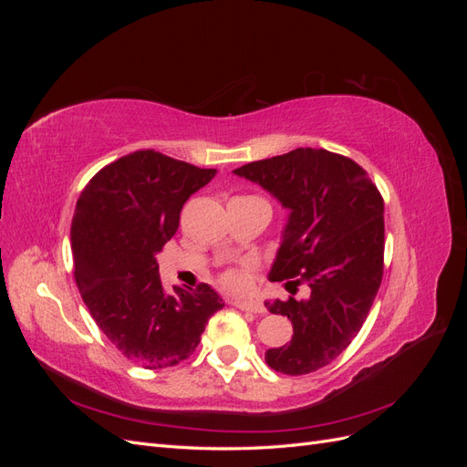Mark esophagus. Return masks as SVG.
Returning <instances> with one entry per match:
<instances>
[{
    "label": "esophagus",
    "mask_w": 467,
    "mask_h": 467,
    "mask_svg": "<svg viewBox=\"0 0 467 467\" xmlns=\"http://www.w3.org/2000/svg\"><path fill=\"white\" fill-rule=\"evenodd\" d=\"M235 307L244 309V312H253V314H265L266 309L259 298H245V300H234L232 302Z\"/></svg>",
    "instance_id": "obj_1"
}]
</instances>
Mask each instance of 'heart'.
Instances as JSON below:
<instances>
[{"mask_svg":"<svg viewBox=\"0 0 467 467\" xmlns=\"http://www.w3.org/2000/svg\"><path fill=\"white\" fill-rule=\"evenodd\" d=\"M223 282H225V285H228V286H237V285H239V276H237V275H225V276H223Z\"/></svg>","mask_w":467,"mask_h":467,"instance_id":"1","label":"heart"}]
</instances>
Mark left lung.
Returning <instances> with one entry per match:
<instances>
[{
	"label": "left lung",
	"instance_id": "obj_1",
	"mask_svg": "<svg viewBox=\"0 0 467 467\" xmlns=\"http://www.w3.org/2000/svg\"><path fill=\"white\" fill-rule=\"evenodd\" d=\"M290 210L268 278L306 282V300L265 302L292 321V341L268 348L273 370L302 376L331 364L368 316L384 275V199L345 155L298 148L237 167Z\"/></svg>",
	"mask_w": 467,
	"mask_h": 467
}]
</instances>
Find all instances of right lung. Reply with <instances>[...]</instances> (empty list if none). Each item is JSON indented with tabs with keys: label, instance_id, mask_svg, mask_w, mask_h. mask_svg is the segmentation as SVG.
Wrapping results in <instances>:
<instances>
[{
	"label": "right lung",
	"instance_id": "1",
	"mask_svg": "<svg viewBox=\"0 0 467 467\" xmlns=\"http://www.w3.org/2000/svg\"><path fill=\"white\" fill-rule=\"evenodd\" d=\"M214 175L216 169L140 150L103 167L79 194L72 220L76 285L99 329L148 370L187 360L223 307L208 285L167 292L155 259L175 235L182 204Z\"/></svg>",
	"mask_w": 467,
	"mask_h": 467
}]
</instances>
